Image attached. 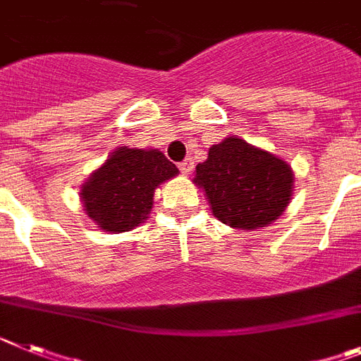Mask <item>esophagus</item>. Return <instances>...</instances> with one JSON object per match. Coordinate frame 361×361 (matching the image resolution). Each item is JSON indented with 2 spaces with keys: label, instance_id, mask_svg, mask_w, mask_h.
Segmentation results:
<instances>
[{
  "label": "esophagus",
  "instance_id": "34e87169",
  "mask_svg": "<svg viewBox=\"0 0 361 361\" xmlns=\"http://www.w3.org/2000/svg\"><path fill=\"white\" fill-rule=\"evenodd\" d=\"M178 169H180L183 173H190V171H192V169H193V160L192 159L183 160V162L178 164Z\"/></svg>",
  "mask_w": 361,
  "mask_h": 361
}]
</instances>
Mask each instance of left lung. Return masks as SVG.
<instances>
[{"label":"left lung","instance_id":"left-lung-1","mask_svg":"<svg viewBox=\"0 0 361 361\" xmlns=\"http://www.w3.org/2000/svg\"><path fill=\"white\" fill-rule=\"evenodd\" d=\"M193 183L204 190L212 212L232 228L255 230L276 221L290 202V166L267 151L228 137L197 164Z\"/></svg>","mask_w":361,"mask_h":361}]
</instances>
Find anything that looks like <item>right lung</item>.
<instances>
[{"label": "right lung", "mask_w": 361, "mask_h": 361, "mask_svg": "<svg viewBox=\"0 0 361 361\" xmlns=\"http://www.w3.org/2000/svg\"><path fill=\"white\" fill-rule=\"evenodd\" d=\"M177 173L159 149L118 147L82 188L85 214L102 230L129 232L151 212L155 188Z\"/></svg>", "instance_id": "add662e5"}]
</instances>
